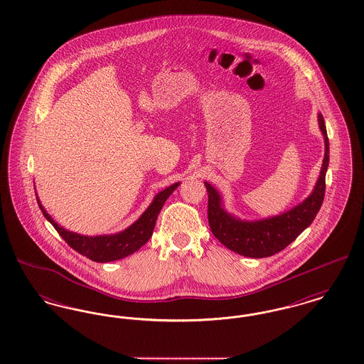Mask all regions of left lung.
Wrapping results in <instances>:
<instances>
[{"instance_id":"8db88e82","label":"left lung","mask_w":364,"mask_h":364,"mask_svg":"<svg viewBox=\"0 0 364 364\" xmlns=\"http://www.w3.org/2000/svg\"><path fill=\"white\" fill-rule=\"evenodd\" d=\"M318 122L325 139V158L321 173L311 195L294 208L264 220L242 221L226 213L218 191L205 183L208 193V225L213 235L226 248L248 258H267L282 251L311 225L325 198V178L329 166V139L321 113L318 114Z\"/></svg>"}]
</instances>
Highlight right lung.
I'll return each mask as SVG.
<instances>
[{
    "mask_svg": "<svg viewBox=\"0 0 364 364\" xmlns=\"http://www.w3.org/2000/svg\"><path fill=\"white\" fill-rule=\"evenodd\" d=\"M180 183H174L173 186L161 191L156 193L154 200L147 210L140 215L138 221H135L129 228L122 230L116 235H105V236H83L70 232L58 225L52 217L46 213V210L41 205L38 199L39 208L42 210L45 218L54 226V229L58 232V235L68 242L75 251L87 257L88 259L94 262H112V260L122 259L135 251H138L140 247H143L153 235L154 226H156V217L166 202V199L171 196Z\"/></svg>",
    "mask_w": 364,
    "mask_h": 364,
    "instance_id": "obj_1",
    "label": "right lung"
}]
</instances>
